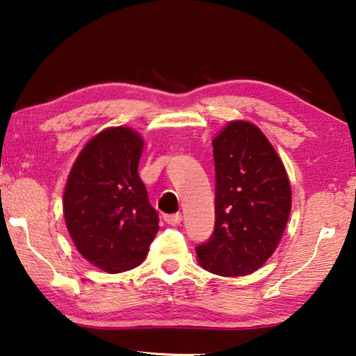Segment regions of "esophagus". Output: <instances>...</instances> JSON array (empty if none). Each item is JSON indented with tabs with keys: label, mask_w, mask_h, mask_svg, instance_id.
<instances>
[{
	"label": "esophagus",
	"mask_w": 356,
	"mask_h": 356,
	"mask_svg": "<svg viewBox=\"0 0 356 356\" xmlns=\"http://www.w3.org/2000/svg\"><path fill=\"white\" fill-rule=\"evenodd\" d=\"M163 218H165V222L168 225H179L180 220H182V216H180L179 212L177 213H165Z\"/></svg>",
	"instance_id": "obj_1"
}]
</instances>
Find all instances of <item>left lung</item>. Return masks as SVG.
<instances>
[{"instance_id": "8db88e82", "label": "left lung", "mask_w": 356, "mask_h": 356, "mask_svg": "<svg viewBox=\"0 0 356 356\" xmlns=\"http://www.w3.org/2000/svg\"><path fill=\"white\" fill-rule=\"evenodd\" d=\"M212 145L216 227L196 255L213 274H252L277 249L289 222V176L261 129L249 122H229Z\"/></svg>"}]
</instances>
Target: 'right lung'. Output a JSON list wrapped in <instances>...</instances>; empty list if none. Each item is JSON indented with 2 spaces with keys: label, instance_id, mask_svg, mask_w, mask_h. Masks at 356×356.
Here are the masks:
<instances>
[{
  "label": "right lung",
  "instance_id": "right-lung-1",
  "mask_svg": "<svg viewBox=\"0 0 356 356\" xmlns=\"http://www.w3.org/2000/svg\"><path fill=\"white\" fill-rule=\"evenodd\" d=\"M143 147L134 129L107 128L82 149L66 182L71 239L83 258L109 274L139 266L160 228L138 174Z\"/></svg>",
  "mask_w": 356,
  "mask_h": 356
}]
</instances>
